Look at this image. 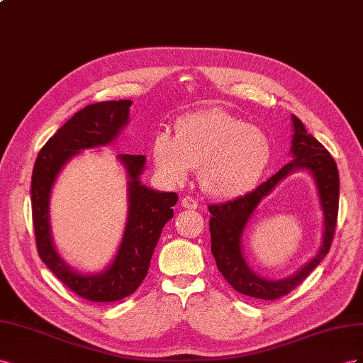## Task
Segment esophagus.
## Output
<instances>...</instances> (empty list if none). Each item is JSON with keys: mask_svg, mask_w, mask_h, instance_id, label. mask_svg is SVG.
<instances>
[{"mask_svg": "<svg viewBox=\"0 0 363 363\" xmlns=\"http://www.w3.org/2000/svg\"><path fill=\"white\" fill-rule=\"evenodd\" d=\"M181 205L184 206V208H189V210H196L199 206L198 201L190 198V196H184V198L181 199Z\"/></svg>", "mask_w": 363, "mask_h": 363, "instance_id": "esophagus-1", "label": "esophagus"}]
</instances>
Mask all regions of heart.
<instances>
[{
    "mask_svg": "<svg viewBox=\"0 0 363 363\" xmlns=\"http://www.w3.org/2000/svg\"><path fill=\"white\" fill-rule=\"evenodd\" d=\"M272 155L266 133L222 109L185 116L176 135L160 132L152 158L165 181L179 184L199 167L201 189L216 199H233L250 191L262 178Z\"/></svg>",
    "mask_w": 363,
    "mask_h": 363,
    "instance_id": "heart-1",
    "label": "heart"
}]
</instances>
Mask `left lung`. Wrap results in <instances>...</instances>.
<instances>
[{
    "label": "left lung",
    "instance_id": "8db88e82",
    "mask_svg": "<svg viewBox=\"0 0 363 363\" xmlns=\"http://www.w3.org/2000/svg\"><path fill=\"white\" fill-rule=\"evenodd\" d=\"M294 160L278 170L255 190L234 201L210 205L211 252L220 274L237 292L257 299H278L301 284L308 274L323 262L333 242L339 208V173L335 160L315 137L307 133L303 121L292 116ZM298 169L312 172L317 184L325 216L323 245L317 255L294 276L283 280H267L257 276L244 260L241 237L255 208L286 175Z\"/></svg>",
    "mask_w": 363,
    "mask_h": 363
}]
</instances>
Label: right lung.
<instances>
[{
    "label": "right lung",
    "instance_id": "obj_1",
    "mask_svg": "<svg viewBox=\"0 0 363 363\" xmlns=\"http://www.w3.org/2000/svg\"><path fill=\"white\" fill-rule=\"evenodd\" d=\"M132 100L100 101L76 112L38 153L32 174V213L38 254L69 291L94 303L118 301L133 294L146 278L162 228L173 217L178 194L141 184L143 155H117L128 173V219L123 239L105 271L85 274L72 269L56 251L50 225V198L65 164L82 150L108 146L129 123Z\"/></svg>",
    "mask_w": 363,
    "mask_h": 363
}]
</instances>
